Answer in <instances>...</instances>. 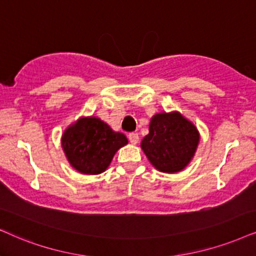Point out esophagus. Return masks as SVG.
<instances>
[{
	"instance_id": "34e87169",
	"label": "esophagus",
	"mask_w": 256,
	"mask_h": 256,
	"mask_svg": "<svg viewBox=\"0 0 256 256\" xmlns=\"http://www.w3.org/2000/svg\"><path fill=\"white\" fill-rule=\"evenodd\" d=\"M128 140H130L131 144H137L139 142L138 134H136V132H131V134H128Z\"/></svg>"
}]
</instances>
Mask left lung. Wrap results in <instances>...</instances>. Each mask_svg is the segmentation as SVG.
Masks as SVG:
<instances>
[{"instance_id":"left-lung-1","label":"left lung","mask_w":256,"mask_h":256,"mask_svg":"<svg viewBox=\"0 0 256 256\" xmlns=\"http://www.w3.org/2000/svg\"><path fill=\"white\" fill-rule=\"evenodd\" d=\"M200 142L196 126L178 112L157 113L140 146L150 163L162 172L182 171L195 154Z\"/></svg>"}]
</instances>
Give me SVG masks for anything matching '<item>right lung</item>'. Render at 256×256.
Masks as SVG:
<instances>
[{
    "instance_id": "add662e5",
    "label": "right lung",
    "mask_w": 256,
    "mask_h": 256,
    "mask_svg": "<svg viewBox=\"0 0 256 256\" xmlns=\"http://www.w3.org/2000/svg\"><path fill=\"white\" fill-rule=\"evenodd\" d=\"M128 144L124 134L114 132L105 122L84 117L66 128L61 138L64 152L74 169L98 174L108 169L119 148Z\"/></svg>"
}]
</instances>
